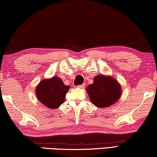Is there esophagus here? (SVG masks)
Listing matches in <instances>:
<instances>
[{
    "mask_svg": "<svg viewBox=\"0 0 157 157\" xmlns=\"http://www.w3.org/2000/svg\"><path fill=\"white\" fill-rule=\"evenodd\" d=\"M85 84H83V85L78 86V87L79 88V89H84V88H85Z\"/></svg>",
    "mask_w": 157,
    "mask_h": 157,
    "instance_id": "esophagus-1",
    "label": "esophagus"
}]
</instances>
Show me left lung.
Returning a JSON list of instances; mask_svg holds the SVG:
<instances>
[{
  "mask_svg": "<svg viewBox=\"0 0 157 157\" xmlns=\"http://www.w3.org/2000/svg\"><path fill=\"white\" fill-rule=\"evenodd\" d=\"M86 92L92 104L99 108L111 106L118 101L122 94L120 83L111 76L99 75L86 87Z\"/></svg>",
  "mask_w": 157,
  "mask_h": 157,
  "instance_id": "obj_1",
  "label": "left lung"
}]
</instances>
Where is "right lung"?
Returning <instances> with one entry per match:
<instances>
[{"label": "right lung", "instance_id": "add662e5", "mask_svg": "<svg viewBox=\"0 0 157 157\" xmlns=\"http://www.w3.org/2000/svg\"><path fill=\"white\" fill-rule=\"evenodd\" d=\"M70 86H66L62 79L57 76L44 79L36 87L37 99L42 104L48 109H58L63 104L66 93Z\"/></svg>", "mask_w": 157, "mask_h": 157}]
</instances>
